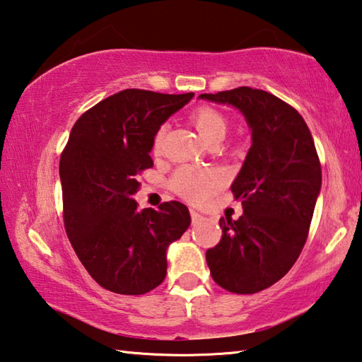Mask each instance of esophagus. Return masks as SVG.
<instances>
[{
	"label": "esophagus",
	"instance_id": "esophagus-1",
	"mask_svg": "<svg viewBox=\"0 0 362 362\" xmlns=\"http://www.w3.org/2000/svg\"><path fill=\"white\" fill-rule=\"evenodd\" d=\"M191 218H192V224H194V226H195V224H200L202 221L205 219L199 211H195V210H191Z\"/></svg>",
	"mask_w": 362,
	"mask_h": 362
}]
</instances>
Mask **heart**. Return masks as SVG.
I'll return each instance as SVG.
<instances>
[{"label": "heart", "mask_w": 362, "mask_h": 362, "mask_svg": "<svg viewBox=\"0 0 362 362\" xmlns=\"http://www.w3.org/2000/svg\"><path fill=\"white\" fill-rule=\"evenodd\" d=\"M192 124L197 129L200 138L205 143L211 141L214 138H224L226 135V119L223 114L211 110V107H200L192 114ZM163 139V130L160 129L152 141V149L156 152L160 149ZM224 185V177L216 170H202L194 167H182L173 175L171 187L176 194H180L182 199L194 204H200L210 199L218 189Z\"/></svg>", "instance_id": "obj_1"}]
</instances>
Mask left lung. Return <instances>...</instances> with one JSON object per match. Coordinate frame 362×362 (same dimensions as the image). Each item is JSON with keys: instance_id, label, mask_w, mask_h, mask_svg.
<instances>
[{"instance_id": "8db88e82", "label": "left lung", "mask_w": 362, "mask_h": 362, "mask_svg": "<svg viewBox=\"0 0 362 362\" xmlns=\"http://www.w3.org/2000/svg\"><path fill=\"white\" fill-rule=\"evenodd\" d=\"M200 100L243 114L251 148L232 182L243 214L221 218L223 238L206 251L213 280L235 294H255L288 274L308 235L321 192V165L305 120L265 90L238 87Z\"/></svg>"}]
</instances>
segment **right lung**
<instances>
[{
	"label": "right lung",
	"mask_w": 362,
	"mask_h": 362,
	"mask_svg": "<svg viewBox=\"0 0 362 362\" xmlns=\"http://www.w3.org/2000/svg\"><path fill=\"white\" fill-rule=\"evenodd\" d=\"M194 93L127 88L76 120L60 158L63 218L90 276L117 294L149 293L167 275L168 246L191 226L180 202L138 210L139 171L151 168L152 141Z\"/></svg>",
	"instance_id": "obj_1"
}]
</instances>
